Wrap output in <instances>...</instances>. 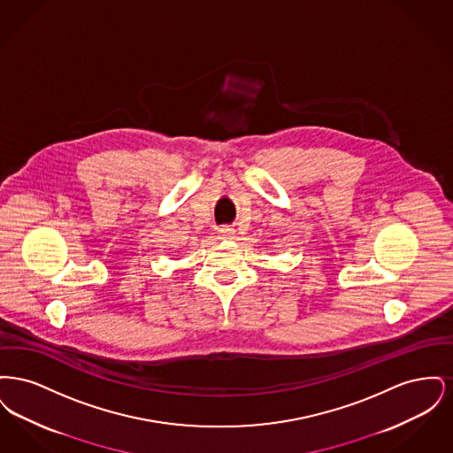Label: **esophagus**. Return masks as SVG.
<instances>
[{"label":"esophagus","mask_w":453,"mask_h":453,"mask_svg":"<svg viewBox=\"0 0 453 453\" xmlns=\"http://www.w3.org/2000/svg\"><path fill=\"white\" fill-rule=\"evenodd\" d=\"M219 239H233L234 237V229H231L229 226H222L217 229Z\"/></svg>","instance_id":"esophagus-1"}]
</instances>
